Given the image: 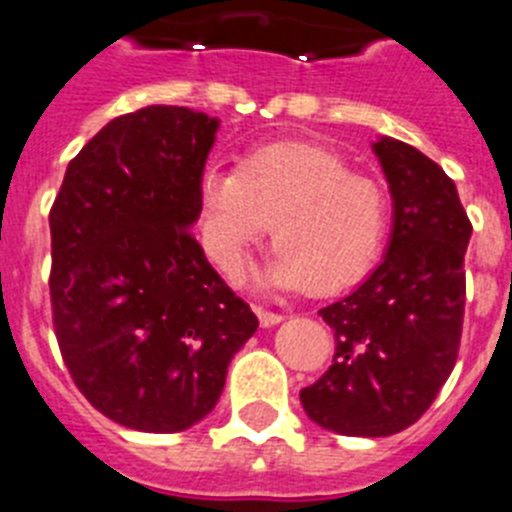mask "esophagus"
I'll return each instance as SVG.
<instances>
[{
	"instance_id": "obj_1",
	"label": "esophagus",
	"mask_w": 512,
	"mask_h": 512,
	"mask_svg": "<svg viewBox=\"0 0 512 512\" xmlns=\"http://www.w3.org/2000/svg\"><path fill=\"white\" fill-rule=\"evenodd\" d=\"M255 315H257V320H260V325H262V327L280 325V322L285 320V317H282V315H277V312L265 310V307H255Z\"/></svg>"
}]
</instances>
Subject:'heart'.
I'll list each match as a JSON object with an SVG mask.
<instances>
[{
    "mask_svg": "<svg viewBox=\"0 0 512 512\" xmlns=\"http://www.w3.org/2000/svg\"><path fill=\"white\" fill-rule=\"evenodd\" d=\"M200 212L205 250L227 280L242 275L272 227L277 252L255 277L267 290H345L372 270L388 235L382 187L307 142L257 147L235 172L207 170Z\"/></svg>",
    "mask_w": 512,
    "mask_h": 512,
    "instance_id": "b5f03b06",
    "label": "heart"
}]
</instances>
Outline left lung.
I'll use <instances>...</instances> for the list:
<instances>
[{
	"label": "left lung",
	"mask_w": 512,
	"mask_h": 512,
	"mask_svg": "<svg viewBox=\"0 0 512 512\" xmlns=\"http://www.w3.org/2000/svg\"><path fill=\"white\" fill-rule=\"evenodd\" d=\"M372 152L393 197L388 250L357 290L320 310L335 330V357L300 393L312 423L350 438L410 428L450 377L473 235L443 167L393 137L372 142Z\"/></svg>",
	"instance_id": "8db88e82"
}]
</instances>
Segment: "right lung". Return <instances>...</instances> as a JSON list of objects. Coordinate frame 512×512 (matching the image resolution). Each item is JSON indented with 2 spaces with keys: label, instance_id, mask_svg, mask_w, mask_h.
<instances>
[{
  "label": "right lung",
  "instance_id": "obj_1",
  "mask_svg": "<svg viewBox=\"0 0 512 512\" xmlns=\"http://www.w3.org/2000/svg\"><path fill=\"white\" fill-rule=\"evenodd\" d=\"M217 130V117L172 104L122 114L69 162L49 212L64 365L99 413L140 433L212 413L260 325L190 232Z\"/></svg>",
  "mask_w": 512,
  "mask_h": 512
}]
</instances>
